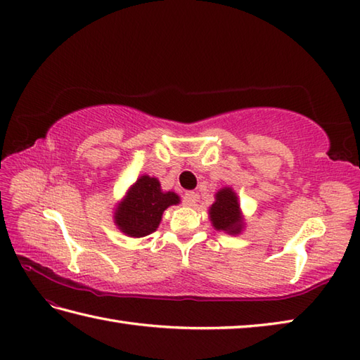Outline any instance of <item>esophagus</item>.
Listing matches in <instances>:
<instances>
[{
  "instance_id": "1",
  "label": "esophagus",
  "mask_w": 360,
  "mask_h": 360,
  "mask_svg": "<svg viewBox=\"0 0 360 360\" xmlns=\"http://www.w3.org/2000/svg\"><path fill=\"white\" fill-rule=\"evenodd\" d=\"M198 200V195L195 193H193V191H188V193L183 195V203H185L186 206H194Z\"/></svg>"
}]
</instances>
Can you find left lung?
Instances as JSON below:
<instances>
[{
    "label": "left lung",
    "mask_w": 360,
    "mask_h": 360,
    "mask_svg": "<svg viewBox=\"0 0 360 360\" xmlns=\"http://www.w3.org/2000/svg\"><path fill=\"white\" fill-rule=\"evenodd\" d=\"M210 219L217 231L228 234H240L243 229V217L236 193L231 188H223L215 194V202L210 207Z\"/></svg>",
    "instance_id": "8db88e82"
}]
</instances>
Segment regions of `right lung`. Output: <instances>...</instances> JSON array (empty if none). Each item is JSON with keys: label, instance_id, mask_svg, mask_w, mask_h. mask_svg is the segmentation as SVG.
<instances>
[{"label": "right lung", "instance_id": "right-lung-1", "mask_svg": "<svg viewBox=\"0 0 360 360\" xmlns=\"http://www.w3.org/2000/svg\"><path fill=\"white\" fill-rule=\"evenodd\" d=\"M177 203H180L177 194L172 191L163 193L155 177L141 175L115 207L114 221L126 236L145 237L158 228L166 207Z\"/></svg>", "mask_w": 360, "mask_h": 360}]
</instances>
